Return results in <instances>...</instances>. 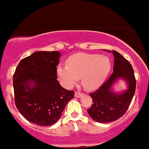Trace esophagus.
<instances>
[{"label":"esophagus","instance_id":"34e87169","mask_svg":"<svg viewBox=\"0 0 149 149\" xmlns=\"http://www.w3.org/2000/svg\"><path fill=\"white\" fill-rule=\"evenodd\" d=\"M83 95H84V93H81V92H76L75 93V97H76V98H81Z\"/></svg>","mask_w":149,"mask_h":149}]
</instances>
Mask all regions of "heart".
I'll use <instances>...</instances> for the list:
<instances>
[{
  "label": "heart",
  "instance_id": "heart-1",
  "mask_svg": "<svg viewBox=\"0 0 149 149\" xmlns=\"http://www.w3.org/2000/svg\"><path fill=\"white\" fill-rule=\"evenodd\" d=\"M67 63L68 65H59L57 68L58 76L67 88L73 86L81 78L83 86L86 90H95L102 85L111 70L109 58L98 54L73 55Z\"/></svg>",
  "mask_w": 149,
  "mask_h": 149
}]
</instances>
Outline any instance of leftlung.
I'll return each instance as SVG.
<instances>
[{"instance_id": "8db88e82", "label": "left lung", "mask_w": 149, "mask_h": 149, "mask_svg": "<svg viewBox=\"0 0 149 149\" xmlns=\"http://www.w3.org/2000/svg\"><path fill=\"white\" fill-rule=\"evenodd\" d=\"M106 51L114 56L113 72L98 90L89 94L93 103L88 113L98 123H109L121 117L128 110L136 90V79L131 63L117 51ZM119 79L126 83L127 89L116 92L113 86Z\"/></svg>"}]
</instances>
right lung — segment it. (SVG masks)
<instances>
[{"mask_svg": "<svg viewBox=\"0 0 149 149\" xmlns=\"http://www.w3.org/2000/svg\"><path fill=\"white\" fill-rule=\"evenodd\" d=\"M58 51H36L22 59L13 78L15 102L21 114L40 126L60 119L74 91L63 88L58 81Z\"/></svg>", "mask_w": 149, "mask_h": 149, "instance_id": "obj_1", "label": "right lung"}]
</instances>
